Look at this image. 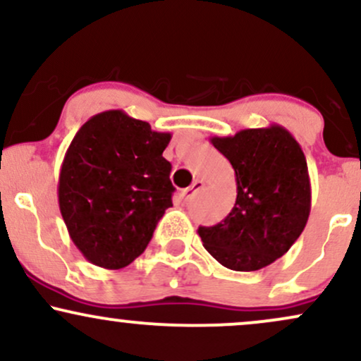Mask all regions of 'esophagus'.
<instances>
[{
	"mask_svg": "<svg viewBox=\"0 0 361 361\" xmlns=\"http://www.w3.org/2000/svg\"><path fill=\"white\" fill-rule=\"evenodd\" d=\"M202 188H204V181L195 180L192 186H188V188L183 190V197H185V200H186V202L192 200V198L195 197V195H197L198 192H200Z\"/></svg>",
	"mask_w": 361,
	"mask_h": 361,
	"instance_id": "1",
	"label": "esophagus"
}]
</instances>
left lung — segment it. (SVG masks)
<instances>
[{"mask_svg":"<svg viewBox=\"0 0 361 361\" xmlns=\"http://www.w3.org/2000/svg\"><path fill=\"white\" fill-rule=\"evenodd\" d=\"M210 142L233 164L238 197L222 222L198 227V235L229 270H261L281 258L307 224L310 180L304 151L275 123Z\"/></svg>","mask_w":361,"mask_h":361,"instance_id":"1","label":"left lung"}]
</instances>
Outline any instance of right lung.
<instances>
[{
    "label": "right lung",
    "instance_id": "obj_1",
    "mask_svg": "<svg viewBox=\"0 0 361 361\" xmlns=\"http://www.w3.org/2000/svg\"><path fill=\"white\" fill-rule=\"evenodd\" d=\"M168 132L122 110L81 126L61 164L57 197L73 243L90 263L120 270L144 252L173 207Z\"/></svg>",
    "mask_w": 361,
    "mask_h": 361
}]
</instances>
